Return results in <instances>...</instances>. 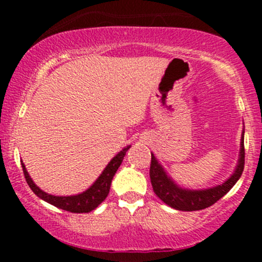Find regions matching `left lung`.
Returning a JSON list of instances; mask_svg holds the SVG:
<instances>
[{"label":"left lung","mask_w":262,"mask_h":262,"mask_svg":"<svg viewBox=\"0 0 262 262\" xmlns=\"http://www.w3.org/2000/svg\"><path fill=\"white\" fill-rule=\"evenodd\" d=\"M245 165V149H244V134L240 144V159L234 173L222 185L215 186L213 188L202 189V191H191V189H182L176 185L169 176L166 175L161 165L151 154V164H150V180L155 194L167 206L172 207L177 210H200L208 208L221 200L224 194L230 191L235 185L237 180L242 176Z\"/></svg>","instance_id":"1"}]
</instances>
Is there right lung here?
<instances>
[{
    "label": "right lung",
    "instance_id": "right-lung-1",
    "mask_svg": "<svg viewBox=\"0 0 262 262\" xmlns=\"http://www.w3.org/2000/svg\"><path fill=\"white\" fill-rule=\"evenodd\" d=\"M130 146H127L122 150L121 152H118L114 158L111 160L110 164L107 165L106 169L103 170V172L101 173V176L96 180V182L86 189L82 193L76 194V196H66V197H59V196H52V194L45 193L44 191H41L38 186H35V183L32 181L31 176L27 172L25 164L22 162L23 167V173H25L26 181L29 185V187L32 188V191L39 198L45 201V202L53 204V206L58 207L60 209L68 210L71 213H89L98 207V204H101L106 200V197L110 193V187L111 182H112L113 176L116 175L117 170L121 166L123 159H124L125 152Z\"/></svg>",
    "mask_w": 262,
    "mask_h": 262
}]
</instances>
